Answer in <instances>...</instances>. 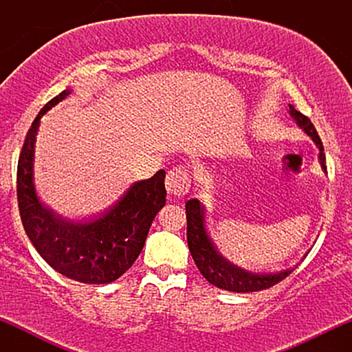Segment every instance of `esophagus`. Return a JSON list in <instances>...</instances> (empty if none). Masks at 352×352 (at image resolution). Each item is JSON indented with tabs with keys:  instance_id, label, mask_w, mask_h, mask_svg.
Masks as SVG:
<instances>
[{
	"instance_id": "esophagus-1",
	"label": "esophagus",
	"mask_w": 352,
	"mask_h": 352,
	"mask_svg": "<svg viewBox=\"0 0 352 352\" xmlns=\"http://www.w3.org/2000/svg\"><path fill=\"white\" fill-rule=\"evenodd\" d=\"M165 185H167L168 193H172L173 197H185L188 193L190 187H192V177H190V172L187 168L179 165V167H173L167 173Z\"/></svg>"
}]
</instances>
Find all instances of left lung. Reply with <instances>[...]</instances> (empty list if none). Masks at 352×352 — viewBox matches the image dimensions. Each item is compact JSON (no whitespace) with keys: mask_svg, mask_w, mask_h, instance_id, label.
I'll use <instances>...</instances> for the list:
<instances>
[{"mask_svg":"<svg viewBox=\"0 0 352 352\" xmlns=\"http://www.w3.org/2000/svg\"><path fill=\"white\" fill-rule=\"evenodd\" d=\"M289 112L296 119L298 125L305 129V132L311 139L316 142L319 147V160H321L322 168L326 170V155L324 147H322L321 139H319L316 129L311 120L305 114H301L298 109L289 104ZM187 241L188 250L192 253L193 261H195L197 268L204 274V278L217 288L227 289V292L235 293H252V292H261V289L272 288V286L278 285L281 280H285L293 270H285V272L278 273H252L246 270L238 268V266L232 265L230 261L225 260L221 254H218L215 246L212 245L210 238L205 232L204 225V208H201L199 200H188L187 205Z\"/></svg>","mask_w":352,"mask_h":352,"instance_id":"8db88e82","label":"left lung"}]
</instances>
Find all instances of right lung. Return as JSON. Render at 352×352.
Instances as JSON below:
<instances>
[{
	"label": "right lung",
	"instance_id": "1",
	"mask_svg": "<svg viewBox=\"0 0 352 352\" xmlns=\"http://www.w3.org/2000/svg\"><path fill=\"white\" fill-rule=\"evenodd\" d=\"M69 91L39 111L24 139L18 160L16 193L24 232L43 260L56 272L80 283L104 285L127 272L142 252L145 238L165 205V170L135 182L109 212L87 221H69L43 207L33 185V155L39 120Z\"/></svg>",
	"mask_w": 352,
	"mask_h": 352
}]
</instances>
